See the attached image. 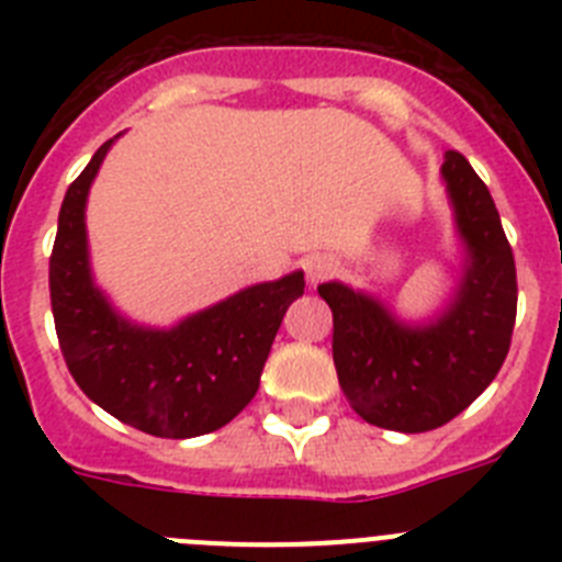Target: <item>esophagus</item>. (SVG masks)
I'll use <instances>...</instances> for the list:
<instances>
[{
    "label": "esophagus",
    "mask_w": 562,
    "mask_h": 562,
    "mask_svg": "<svg viewBox=\"0 0 562 562\" xmlns=\"http://www.w3.org/2000/svg\"><path fill=\"white\" fill-rule=\"evenodd\" d=\"M340 270L335 256H326V252H315V256L304 258V272H306V281L310 284H321L326 278H331L335 272Z\"/></svg>",
    "instance_id": "obj_1"
}]
</instances>
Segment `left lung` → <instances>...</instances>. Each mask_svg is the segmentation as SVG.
Here are the masks:
<instances>
[{
  "label": "left lung",
  "instance_id": "left-lung-1",
  "mask_svg": "<svg viewBox=\"0 0 562 562\" xmlns=\"http://www.w3.org/2000/svg\"><path fill=\"white\" fill-rule=\"evenodd\" d=\"M467 272L448 312L430 326H405L380 301L321 284L331 310V357L351 408L376 428L425 434L448 425L501 371L518 312L515 256L498 207L464 154L441 166Z\"/></svg>",
  "mask_w": 562,
  "mask_h": 562
}]
</instances>
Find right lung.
<instances>
[{
    "label": "right lung",
    "mask_w": 562,
    "mask_h": 562,
    "mask_svg": "<svg viewBox=\"0 0 562 562\" xmlns=\"http://www.w3.org/2000/svg\"><path fill=\"white\" fill-rule=\"evenodd\" d=\"M112 140L67 188L49 256V304L72 380L114 419L162 439L211 434L256 396L286 306L304 272L236 292L168 331L126 324L101 295L87 258L83 207Z\"/></svg>",
    "instance_id": "add662e5"
}]
</instances>
